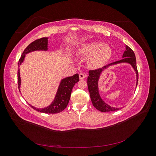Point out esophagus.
Masks as SVG:
<instances>
[{"label": "esophagus", "instance_id": "esophagus-1", "mask_svg": "<svg viewBox=\"0 0 156 156\" xmlns=\"http://www.w3.org/2000/svg\"><path fill=\"white\" fill-rule=\"evenodd\" d=\"M79 76L80 79L83 80V79H84V78L86 77V75L84 74V73H80L79 75Z\"/></svg>", "mask_w": 156, "mask_h": 156}]
</instances>
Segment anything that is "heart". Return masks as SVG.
I'll use <instances>...</instances> for the list:
<instances>
[{
  "label": "heart",
  "instance_id": "1",
  "mask_svg": "<svg viewBox=\"0 0 156 156\" xmlns=\"http://www.w3.org/2000/svg\"><path fill=\"white\" fill-rule=\"evenodd\" d=\"M111 49L102 42L93 41L83 45L77 51L79 56L89 58L88 62L91 67L98 68L104 65L112 55Z\"/></svg>",
  "mask_w": 156,
  "mask_h": 156
}]
</instances>
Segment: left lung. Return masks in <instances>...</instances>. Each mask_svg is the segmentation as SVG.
I'll use <instances>...</instances> for the list:
<instances>
[{
  "mask_svg": "<svg viewBox=\"0 0 156 156\" xmlns=\"http://www.w3.org/2000/svg\"><path fill=\"white\" fill-rule=\"evenodd\" d=\"M122 58H123L122 60L105 66L103 67L102 68H100L95 70H90L88 72L89 76L88 77L87 79V84L92 105H94V107H96L98 111H100L101 112H105L109 111H114L119 110L121 108L120 107L116 108L108 105L107 103H106L102 100V98L100 96V92H99L98 82L99 79L100 78L101 74L104 72L105 69L112 66H115L122 63H127L130 64L135 72L136 79V87L137 86L139 75L137 68H136L135 55L133 50L129 48L127 45H126V51H124L123 56H122Z\"/></svg>",
  "mask_w": 156,
  "mask_h": 156,
  "instance_id": "obj_1",
  "label": "left lung"
}]
</instances>
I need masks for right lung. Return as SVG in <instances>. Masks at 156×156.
Here are the masks:
<instances>
[{
  "label": "right lung",
  "instance_id": "obj_1",
  "mask_svg": "<svg viewBox=\"0 0 156 156\" xmlns=\"http://www.w3.org/2000/svg\"><path fill=\"white\" fill-rule=\"evenodd\" d=\"M35 51H48V37H42L40 39H37L34 41L32 42L27 48L23 51L21 58L18 62V73H17V79H18V87L20 91L21 87V77H20V65L23 62L25 56L27 54ZM79 81V74L76 73L73 76L67 77L61 79L60 84L58 86L57 92L56 93L55 97L53 101L51 104L44 108H38L32 106L30 104L29 105L32 107L34 110L44 113H48V114H55L64 111L66 108L69 99L71 96V93L74 87L75 84L77 83Z\"/></svg>",
  "mask_w": 156,
  "mask_h": 156
}]
</instances>
